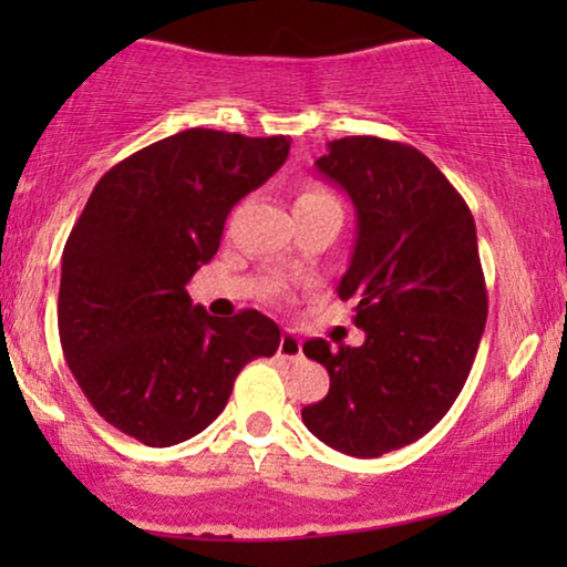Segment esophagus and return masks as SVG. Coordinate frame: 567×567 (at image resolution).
I'll use <instances>...</instances> for the list:
<instances>
[{
    "instance_id": "1",
    "label": "esophagus",
    "mask_w": 567,
    "mask_h": 567,
    "mask_svg": "<svg viewBox=\"0 0 567 567\" xmlns=\"http://www.w3.org/2000/svg\"><path fill=\"white\" fill-rule=\"evenodd\" d=\"M279 357H285V360H301L303 357V343H301V338H298L296 333H292V330H285L282 333V338H279Z\"/></svg>"
}]
</instances>
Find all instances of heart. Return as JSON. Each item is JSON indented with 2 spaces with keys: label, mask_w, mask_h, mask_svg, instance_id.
Listing matches in <instances>:
<instances>
[{
  "label": "heart",
  "mask_w": 567,
  "mask_h": 567,
  "mask_svg": "<svg viewBox=\"0 0 567 567\" xmlns=\"http://www.w3.org/2000/svg\"><path fill=\"white\" fill-rule=\"evenodd\" d=\"M298 202H336V197L322 186H306Z\"/></svg>",
  "instance_id": "obj_1"
}]
</instances>
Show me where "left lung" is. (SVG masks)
Instances as JSON below:
<instances>
[{
  "label": "left lung",
  "instance_id": "1",
  "mask_svg": "<svg viewBox=\"0 0 567 567\" xmlns=\"http://www.w3.org/2000/svg\"><path fill=\"white\" fill-rule=\"evenodd\" d=\"M315 165L357 213L338 298L354 301L365 343H303L330 392L301 419L333 451L375 458L437 426L470 379L487 320L477 229L451 181L408 143L351 135Z\"/></svg>",
  "mask_w": 567,
  "mask_h": 567
}]
</instances>
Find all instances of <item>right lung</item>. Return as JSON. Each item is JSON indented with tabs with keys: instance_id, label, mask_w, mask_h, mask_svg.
Here are the masks:
<instances>
[{
	"instance_id": "obj_1",
	"label": "right lung",
	"mask_w": 567,
	"mask_h": 567,
	"mask_svg": "<svg viewBox=\"0 0 567 567\" xmlns=\"http://www.w3.org/2000/svg\"><path fill=\"white\" fill-rule=\"evenodd\" d=\"M285 135L192 127L97 181L63 247L58 333L101 419L143 445H178L218 419L234 379L279 347L275 320H218L186 282L218 252L226 216L285 165Z\"/></svg>"
}]
</instances>
